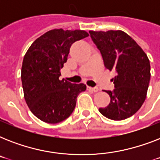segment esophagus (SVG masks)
<instances>
[{
	"instance_id": "34e87169",
	"label": "esophagus",
	"mask_w": 160,
	"mask_h": 160,
	"mask_svg": "<svg viewBox=\"0 0 160 160\" xmlns=\"http://www.w3.org/2000/svg\"><path fill=\"white\" fill-rule=\"evenodd\" d=\"M87 88H88V89H89V90H93L94 92H98V91L100 90V89H99V88H98V87H90V86H88Z\"/></svg>"
}]
</instances>
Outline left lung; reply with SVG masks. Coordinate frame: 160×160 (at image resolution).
Returning <instances> with one entry per match:
<instances>
[{"instance_id":"left-lung-1","label":"left lung","mask_w":160,"mask_h":160,"mask_svg":"<svg viewBox=\"0 0 160 160\" xmlns=\"http://www.w3.org/2000/svg\"><path fill=\"white\" fill-rule=\"evenodd\" d=\"M90 34L100 50L105 68L117 73L112 79L114 90H105L110 102L99 111L113 120L129 118L140 109L146 98L150 80L149 58L124 31H90Z\"/></svg>"}]
</instances>
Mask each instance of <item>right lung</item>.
<instances>
[{
	"label": "right lung",
	"mask_w": 160,
	"mask_h": 160,
	"mask_svg": "<svg viewBox=\"0 0 160 160\" xmlns=\"http://www.w3.org/2000/svg\"><path fill=\"white\" fill-rule=\"evenodd\" d=\"M87 36L85 31L55 29L36 39L26 51L21 67L24 97L31 111L42 121L56 124L67 119L79 94L86 90L82 83L59 78L71 45Z\"/></svg>",
	"instance_id": "obj_1"
}]
</instances>
